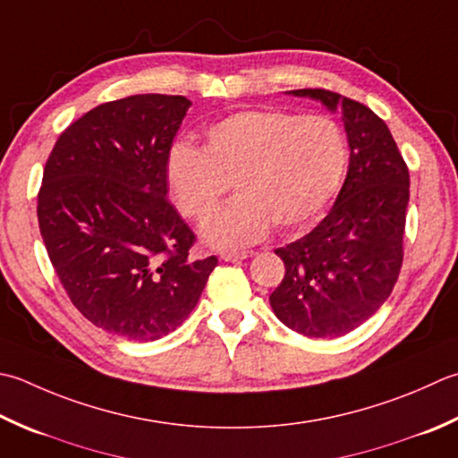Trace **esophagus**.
I'll use <instances>...</instances> for the list:
<instances>
[{
    "label": "esophagus",
    "mask_w": 458,
    "mask_h": 458,
    "mask_svg": "<svg viewBox=\"0 0 458 458\" xmlns=\"http://www.w3.org/2000/svg\"><path fill=\"white\" fill-rule=\"evenodd\" d=\"M256 252H252V250H250V252H222V259L224 262H242V259H248V258H252Z\"/></svg>",
    "instance_id": "1"
}]
</instances>
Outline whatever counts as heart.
<instances>
[{"label":"heart","mask_w":458,"mask_h":458,"mask_svg":"<svg viewBox=\"0 0 458 458\" xmlns=\"http://www.w3.org/2000/svg\"><path fill=\"white\" fill-rule=\"evenodd\" d=\"M349 166L342 124L326 114L248 109L206 131V145L173 147L166 158L170 194L184 216L202 220L232 182L241 194L202 224L216 248H240L282 232L313 226L335 199Z\"/></svg>","instance_id":"1"}]
</instances>
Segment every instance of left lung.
Here are the masks:
<instances>
[{
  "mask_svg": "<svg viewBox=\"0 0 458 458\" xmlns=\"http://www.w3.org/2000/svg\"><path fill=\"white\" fill-rule=\"evenodd\" d=\"M293 97L339 111L349 142L345 182L310 234L277 248L285 276L270 306L306 337H339L360 327L389 298L403 264L409 168L391 131L369 106L326 89Z\"/></svg>",
  "mask_w": 458,
  "mask_h": 458,
  "instance_id": "1",
  "label": "left lung"
}]
</instances>
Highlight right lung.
Instances as JSON below:
<instances>
[{
    "mask_svg": "<svg viewBox=\"0 0 458 458\" xmlns=\"http://www.w3.org/2000/svg\"><path fill=\"white\" fill-rule=\"evenodd\" d=\"M192 103L132 95L61 132L38 196L41 238L73 306L109 334L155 342L199 303L216 256L192 258L194 232L166 192V158Z\"/></svg>",
    "mask_w": 458,
    "mask_h": 458,
    "instance_id": "add662e5",
    "label": "right lung"
}]
</instances>
